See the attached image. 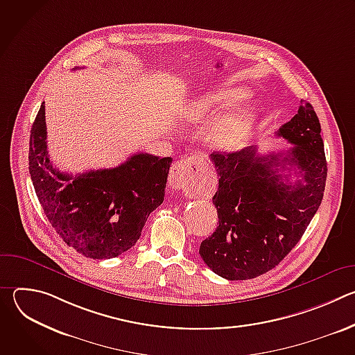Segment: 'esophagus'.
Here are the masks:
<instances>
[{
	"mask_svg": "<svg viewBox=\"0 0 355 355\" xmlns=\"http://www.w3.org/2000/svg\"><path fill=\"white\" fill-rule=\"evenodd\" d=\"M196 157H185L173 164L168 175V184L173 189H187L198 175Z\"/></svg>",
	"mask_w": 355,
	"mask_h": 355,
	"instance_id": "obj_1",
	"label": "esophagus"
}]
</instances>
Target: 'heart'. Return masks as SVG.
I'll return each mask as SVG.
<instances>
[{
  "label": "heart",
  "mask_w": 355,
  "mask_h": 355,
  "mask_svg": "<svg viewBox=\"0 0 355 355\" xmlns=\"http://www.w3.org/2000/svg\"><path fill=\"white\" fill-rule=\"evenodd\" d=\"M240 95V91H218L205 95L199 101H193L187 108L185 115L192 121L214 116L219 110L230 105ZM251 125L252 114L244 107H236L215 123L211 137L219 147H230L240 143L247 136Z\"/></svg>",
  "instance_id": "obj_1"
}]
</instances>
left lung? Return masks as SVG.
I'll list each match as a JSON object with an SVG mask.
<instances>
[{
  "label": "left lung",
  "instance_id": "obj_1",
  "mask_svg": "<svg viewBox=\"0 0 355 355\" xmlns=\"http://www.w3.org/2000/svg\"><path fill=\"white\" fill-rule=\"evenodd\" d=\"M320 122L309 103L284 123L277 136L293 147L260 156L257 147L212 153L219 187L214 195L219 226L200 243L199 254L219 277L256 278L278 266L297 244L318 212L327 177ZM300 180L289 183V175Z\"/></svg>",
  "mask_w": 355,
  "mask_h": 355
}]
</instances>
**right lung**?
Instances as JSON below:
<instances>
[{
  "instance_id": "add662e5",
  "label": "right lung",
  "mask_w": 355,
  "mask_h": 355,
  "mask_svg": "<svg viewBox=\"0 0 355 355\" xmlns=\"http://www.w3.org/2000/svg\"><path fill=\"white\" fill-rule=\"evenodd\" d=\"M44 105L29 139V174L50 225L80 254L105 260L132 248L150 216L164 200L173 159L130 156L115 168L62 173L47 156Z\"/></svg>"
}]
</instances>
